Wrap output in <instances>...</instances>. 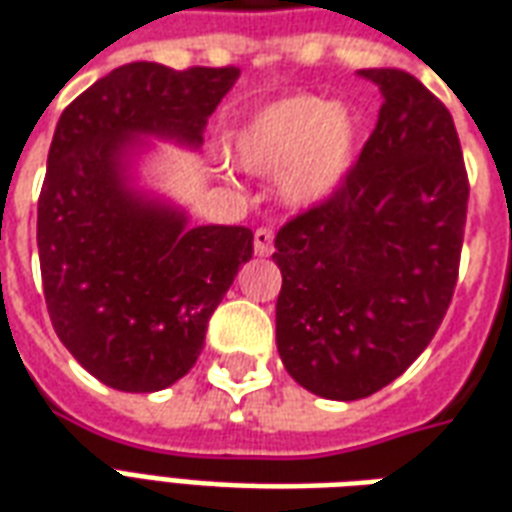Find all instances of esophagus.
<instances>
[{
  "mask_svg": "<svg viewBox=\"0 0 512 512\" xmlns=\"http://www.w3.org/2000/svg\"><path fill=\"white\" fill-rule=\"evenodd\" d=\"M271 252H274V233L268 227H260V230H255V255L268 257Z\"/></svg>",
  "mask_w": 512,
  "mask_h": 512,
  "instance_id": "1",
  "label": "esophagus"
}]
</instances>
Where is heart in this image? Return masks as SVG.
<instances>
[{"label":"heart","mask_w":512,"mask_h":512,"mask_svg":"<svg viewBox=\"0 0 512 512\" xmlns=\"http://www.w3.org/2000/svg\"><path fill=\"white\" fill-rule=\"evenodd\" d=\"M362 126L354 109L321 95H288L257 109L233 136L235 158L252 172H279L290 208L321 205L354 169Z\"/></svg>","instance_id":"b5f03b06"}]
</instances>
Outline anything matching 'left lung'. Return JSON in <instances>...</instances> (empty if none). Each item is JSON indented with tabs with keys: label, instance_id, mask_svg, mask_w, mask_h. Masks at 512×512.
<instances>
[{
	"label": "left lung",
	"instance_id": "left-lung-1",
	"mask_svg": "<svg viewBox=\"0 0 512 512\" xmlns=\"http://www.w3.org/2000/svg\"><path fill=\"white\" fill-rule=\"evenodd\" d=\"M359 76L384 104L356 167L274 238L279 359L326 400L373 395L428 348L455 290L469 202L447 106L406 71Z\"/></svg>",
	"mask_w": 512,
	"mask_h": 512
}]
</instances>
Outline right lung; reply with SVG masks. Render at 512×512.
<instances>
[{
    "label": "right lung",
    "mask_w": 512,
    "mask_h": 512,
    "mask_svg": "<svg viewBox=\"0 0 512 512\" xmlns=\"http://www.w3.org/2000/svg\"><path fill=\"white\" fill-rule=\"evenodd\" d=\"M238 68L131 62L62 112L38 200L51 326L79 365L120 392L189 373L213 310L252 257V230L200 224L136 186L147 139L197 150Z\"/></svg>",
    "instance_id": "obj_1"
}]
</instances>
